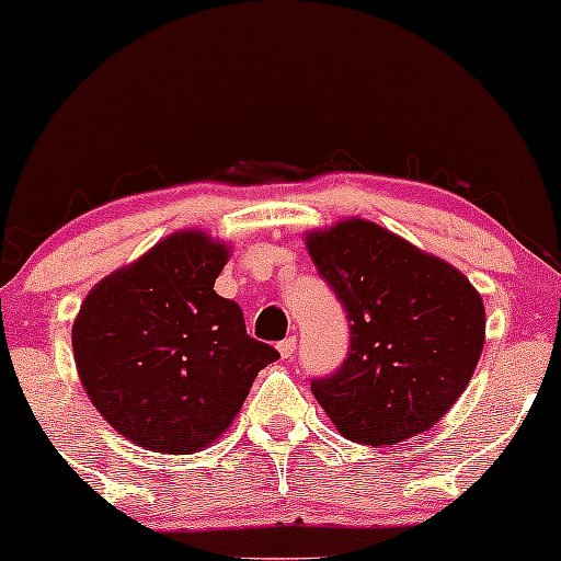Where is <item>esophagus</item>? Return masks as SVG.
Here are the masks:
<instances>
[{"label": "esophagus", "instance_id": "obj_1", "mask_svg": "<svg viewBox=\"0 0 561 561\" xmlns=\"http://www.w3.org/2000/svg\"><path fill=\"white\" fill-rule=\"evenodd\" d=\"M295 345H298V340H295V337H287V340H282V343L276 345V347H279L282 358H289V356H293V353H295Z\"/></svg>", "mask_w": 561, "mask_h": 561}]
</instances>
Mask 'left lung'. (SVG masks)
I'll use <instances>...</instances> for the list:
<instances>
[{
	"instance_id": "1",
	"label": "left lung",
	"mask_w": 561,
	"mask_h": 561,
	"mask_svg": "<svg viewBox=\"0 0 561 561\" xmlns=\"http://www.w3.org/2000/svg\"><path fill=\"white\" fill-rule=\"evenodd\" d=\"M306 244L351 321L343 366L311 379L340 435L396 446L440 422L485 345L478 289L459 268L364 218L311 231Z\"/></svg>"
}]
</instances>
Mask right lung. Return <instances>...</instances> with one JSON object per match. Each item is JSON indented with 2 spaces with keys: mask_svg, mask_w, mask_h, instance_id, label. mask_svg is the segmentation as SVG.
<instances>
[{
  "mask_svg": "<svg viewBox=\"0 0 561 561\" xmlns=\"http://www.w3.org/2000/svg\"><path fill=\"white\" fill-rule=\"evenodd\" d=\"M229 248L173 231L96 282L73 321V358L89 401L121 435L156 454H195L240 414L279 353L244 330L216 295Z\"/></svg>",
  "mask_w": 561,
  "mask_h": 561,
  "instance_id": "right-lung-1",
  "label": "right lung"
}]
</instances>
